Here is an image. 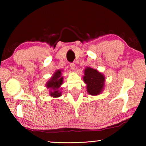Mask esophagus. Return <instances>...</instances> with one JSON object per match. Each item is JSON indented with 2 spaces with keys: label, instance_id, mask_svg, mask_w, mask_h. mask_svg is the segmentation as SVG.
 Instances as JSON below:
<instances>
[{
  "label": "esophagus",
  "instance_id": "34e87169",
  "mask_svg": "<svg viewBox=\"0 0 146 146\" xmlns=\"http://www.w3.org/2000/svg\"><path fill=\"white\" fill-rule=\"evenodd\" d=\"M70 68H71V69L72 70H75V64L71 63L70 64Z\"/></svg>",
  "mask_w": 146,
  "mask_h": 146
}]
</instances>
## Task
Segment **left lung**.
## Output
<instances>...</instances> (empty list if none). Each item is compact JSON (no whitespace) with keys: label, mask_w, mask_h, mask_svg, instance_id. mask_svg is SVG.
Instances as JSON below:
<instances>
[{"label":"left lung","mask_w":146,"mask_h":146,"mask_svg":"<svg viewBox=\"0 0 146 146\" xmlns=\"http://www.w3.org/2000/svg\"><path fill=\"white\" fill-rule=\"evenodd\" d=\"M83 80L86 84L88 93L91 95H98L104 87L105 76L97 70L88 67L84 70Z\"/></svg>","instance_id":"8db88e82"}]
</instances>
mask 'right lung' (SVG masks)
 I'll return each mask as SVG.
<instances>
[{
	"label": "right lung",
	"instance_id": "right-lung-1",
	"mask_svg": "<svg viewBox=\"0 0 146 146\" xmlns=\"http://www.w3.org/2000/svg\"><path fill=\"white\" fill-rule=\"evenodd\" d=\"M61 70H57L53 74L49 80L46 84V87L50 89L49 90V95L51 97L54 98H57L60 97L62 92H60V86L63 84V76H62Z\"/></svg>",
	"mask_w": 146,
	"mask_h": 146
}]
</instances>
